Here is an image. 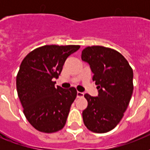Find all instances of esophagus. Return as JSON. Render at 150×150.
Here are the masks:
<instances>
[{
	"mask_svg": "<svg viewBox=\"0 0 150 150\" xmlns=\"http://www.w3.org/2000/svg\"><path fill=\"white\" fill-rule=\"evenodd\" d=\"M82 96H84V93H83L77 92V98H80V97H82Z\"/></svg>",
	"mask_w": 150,
	"mask_h": 150,
	"instance_id": "1",
	"label": "esophagus"
}]
</instances>
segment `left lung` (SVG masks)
Returning a JSON list of instances; mask_svg holds the SVG:
<instances>
[{
    "mask_svg": "<svg viewBox=\"0 0 150 150\" xmlns=\"http://www.w3.org/2000/svg\"><path fill=\"white\" fill-rule=\"evenodd\" d=\"M81 57L90 65L99 93L84 95L88 106L82 111L83 122L93 132H108L121 121L132 98V68L118 51L102 46L87 47Z\"/></svg>",
    "mask_w": 150,
    "mask_h": 150,
    "instance_id": "left-lung-1",
    "label": "left lung"
}]
</instances>
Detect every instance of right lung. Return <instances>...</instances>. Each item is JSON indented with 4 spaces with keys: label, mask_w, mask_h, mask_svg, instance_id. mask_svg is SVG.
Masks as SVG:
<instances>
[{
    "label": "right lung",
    "mask_w": 150,
    "mask_h": 150,
    "mask_svg": "<svg viewBox=\"0 0 150 150\" xmlns=\"http://www.w3.org/2000/svg\"><path fill=\"white\" fill-rule=\"evenodd\" d=\"M79 45H46L27 54L16 77L18 96L30 125L41 132H58L65 125L77 96L74 87L55 88L66 59Z\"/></svg>",
    "instance_id": "right-lung-1"
}]
</instances>
